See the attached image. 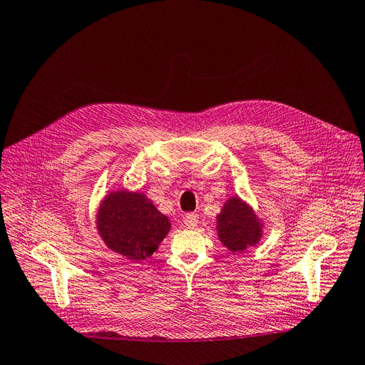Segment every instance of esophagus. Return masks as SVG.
<instances>
[{
	"mask_svg": "<svg viewBox=\"0 0 365 365\" xmlns=\"http://www.w3.org/2000/svg\"><path fill=\"white\" fill-rule=\"evenodd\" d=\"M197 222H199V215H197L196 212H188V214H185V217H184V225H185V227L193 229V227L197 226Z\"/></svg>",
	"mask_w": 365,
	"mask_h": 365,
	"instance_id": "34e87169",
	"label": "esophagus"
}]
</instances>
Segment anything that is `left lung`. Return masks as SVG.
I'll return each mask as SVG.
<instances>
[{
    "instance_id": "left-lung-1",
    "label": "left lung",
    "mask_w": 365,
    "mask_h": 365,
    "mask_svg": "<svg viewBox=\"0 0 365 365\" xmlns=\"http://www.w3.org/2000/svg\"><path fill=\"white\" fill-rule=\"evenodd\" d=\"M218 238L230 252H244L262 237L260 222L249 205L238 197L229 199L217 215Z\"/></svg>"
}]
</instances>
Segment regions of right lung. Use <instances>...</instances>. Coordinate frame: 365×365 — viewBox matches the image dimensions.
Returning <instances> with one entry per match:
<instances>
[{
  "label": "right lung",
  "mask_w": 365,
  "mask_h": 365,
  "mask_svg": "<svg viewBox=\"0 0 365 365\" xmlns=\"http://www.w3.org/2000/svg\"><path fill=\"white\" fill-rule=\"evenodd\" d=\"M97 229L110 250L140 260L158 249L170 223L143 193L113 192L98 211Z\"/></svg>",
  "instance_id": "obj_1"
}]
</instances>
